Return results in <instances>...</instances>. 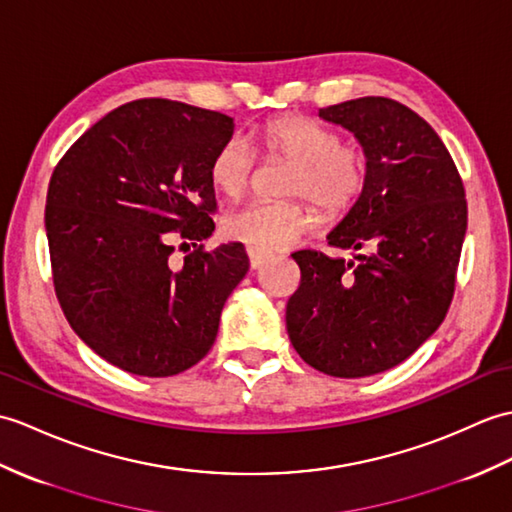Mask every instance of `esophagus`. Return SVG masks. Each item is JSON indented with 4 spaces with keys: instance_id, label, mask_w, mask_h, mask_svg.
I'll list each match as a JSON object with an SVG mask.
<instances>
[{
    "instance_id": "1",
    "label": "esophagus",
    "mask_w": 512,
    "mask_h": 512,
    "mask_svg": "<svg viewBox=\"0 0 512 512\" xmlns=\"http://www.w3.org/2000/svg\"><path fill=\"white\" fill-rule=\"evenodd\" d=\"M246 253H248V261H251V268H253V270L261 268V266L266 264V261L272 259L270 253H261V251H257V248H251V246L246 248Z\"/></svg>"
}]
</instances>
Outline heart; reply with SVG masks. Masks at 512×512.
Segmentation results:
<instances>
[{
  "label": "heart",
  "instance_id": "1",
  "mask_svg": "<svg viewBox=\"0 0 512 512\" xmlns=\"http://www.w3.org/2000/svg\"><path fill=\"white\" fill-rule=\"evenodd\" d=\"M259 146L270 157H285L294 168L285 194L305 196L329 216L353 207L366 185V157L353 144H340L334 130L310 117L283 115L259 128ZM255 154L240 137H229L209 163L213 187L229 198H240L251 183ZM316 227L314 211L301 200L248 202L227 213L222 231L261 253L292 246Z\"/></svg>",
  "mask_w": 512,
  "mask_h": 512
}]
</instances>
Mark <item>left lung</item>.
<instances>
[{"instance_id": "left-lung-1", "label": "left lung", "mask_w": 512, "mask_h": 512, "mask_svg": "<svg viewBox=\"0 0 512 512\" xmlns=\"http://www.w3.org/2000/svg\"><path fill=\"white\" fill-rule=\"evenodd\" d=\"M318 117L360 141L366 185L327 235L353 259L292 253L301 285L285 327L316 371L368 377L408 360L443 323L467 233L465 187L441 137L408 106L368 95Z\"/></svg>"}]
</instances>
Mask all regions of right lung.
Here are the masks:
<instances>
[{
  "label": "right lung",
  "mask_w": 512,
  "mask_h": 512,
  "mask_svg": "<svg viewBox=\"0 0 512 512\" xmlns=\"http://www.w3.org/2000/svg\"><path fill=\"white\" fill-rule=\"evenodd\" d=\"M233 117L146 98L95 122L54 168L45 202L54 290L95 353L144 377L192 368L248 272L240 242L202 251L216 229L213 152ZM195 251L171 259L173 242Z\"/></svg>",
  "instance_id": "add662e5"
}]
</instances>
